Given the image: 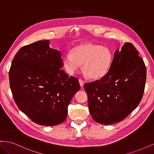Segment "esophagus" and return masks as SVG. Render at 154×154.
<instances>
[{
  "mask_svg": "<svg viewBox=\"0 0 154 154\" xmlns=\"http://www.w3.org/2000/svg\"><path fill=\"white\" fill-rule=\"evenodd\" d=\"M79 83H80V85L81 87H83V85H84V84H85L84 81L82 80V79H79Z\"/></svg>",
  "mask_w": 154,
  "mask_h": 154,
  "instance_id": "1",
  "label": "esophagus"
}]
</instances>
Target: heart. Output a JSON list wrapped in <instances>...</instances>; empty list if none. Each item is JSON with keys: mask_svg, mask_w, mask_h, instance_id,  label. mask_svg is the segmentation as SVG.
<instances>
[{"mask_svg": "<svg viewBox=\"0 0 154 154\" xmlns=\"http://www.w3.org/2000/svg\"><path fill=\"white\" fill-rule=\"evenodd\" d=\"M113 62L112 51L106 47L92 43H83L74 47L63 58V66L74 74L83 65V71L91 80H97L109 74Z\"/></svg>", "mask_w": 154, "mask_h": 154, "instance_id": "heart-1", "label": "heart"}]
</instances>
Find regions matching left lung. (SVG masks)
Here are the masks:
<instances>
[{"label": "left lung", "mask_w": 154, "mask_h": 154, "mask_svg": "<svg viewBox=\"0 0 154 154\" xmlns=\"http://www.w3.org/2000/svg\"><path fill=\"white\" fill-rule=\"evenodd\" d=\"M146 69L138 51L129 42L116 49L109 74L85 83L92 118L102 125L123 120L140 103L144 91Z\"/></svg>", "instance_id": "8db88e82"}]
</instances>
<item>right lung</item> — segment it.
Masks as SVG:
<instances>
[{
  "label": "right lung",
  "instance_id": "obj_1",
  "mask_svg": "<svg viewBox=\"0 0 154 154\" xmlns=\"http://www.w3.org/2000/svg\"><path fill=\"white\" fill-rule=\"evenodd\" d=\"M40 40L18 50L9 72L13 97L34 123L54 126L63 122L73 96L80 90L78 78L61 68L62 54Z\"/></svg>",
  "mask_w": 154,
  "mask_h": 154
}]
</instances>
